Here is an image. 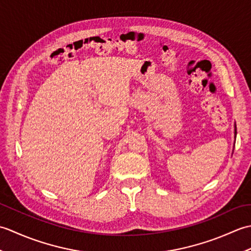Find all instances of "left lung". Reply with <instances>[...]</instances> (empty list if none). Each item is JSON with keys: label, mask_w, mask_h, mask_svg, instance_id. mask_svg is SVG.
<instances>
[{"label": "left lung", "mask_w": 251, "mask_h": 251, "mask_svg": "<svg viewBox=\"0 0 251 251\" xmlns=\"http://www.w3.org/2000/svg\"><path fill=\"white\" fill-rule=\"evenodd\" d=\"M236 134H237V132H236V124H234V138H235V139H236ZM234 143H235V141H234Z\"/></svg>", "instance_id": "8db88e82"}]
</instances>
